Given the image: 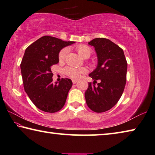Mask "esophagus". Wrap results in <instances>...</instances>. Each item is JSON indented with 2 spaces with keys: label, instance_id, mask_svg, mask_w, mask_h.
I'll return each mask as SVG.
<instances>
[{
  "label": "esophagus",
  "instance_id": "1",
  "mask_svg": "<svg viewBox=\"0 0 155 155\" xmlns=\"http://www.w3.org/2000/svg\"><path fill=\"white\" fill-rule=\"evenodd\" d=\"M72 82H73V84H76V83L78 82V80H72Z\"/></svg>",
  "mask_w": 155,
  "mask_h": 155
}]
</instances>
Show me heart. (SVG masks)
<instances>
[{"label": "heart", "mask_w": 155, "mask_h": 155, "mask_svg": "<svg viewBox=\"0 0 155 155\" xmlns=\"http://www.w3.org/2000/svg\"><path fill=\"white\" fill-rule=\"evenodd\" d=\"M78 52L79 53L80 55L83 57L84 58H87L90 57L91 54V49L88 46L86 45H79L76 47ZM69 51V48H64L60 51L58 54V60L61 62L64 61L66 56ZM87 69L85 67L81 68H76V67H67L64 69V72L65 74L69 77L73 78V79H78L81 77L82 74H85L87 73Z\"/></svg>", "instance_id": "1"}]
</instances>
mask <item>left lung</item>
Listing matches in <instances>:
<instances>
[{
    "label": "left lung",
    "instance_id": "obj_1",
    "mask_svg": "<svg viewBox=\"0 0 155 155\" xmlns=\"http://www.w3.org/2000/svg\"><path fill=\"white\" fill-rule=\"evenodd\" d=\"M98 58L96 69L89 74L94 82L88 84L85 93L86 104L94 112L110 110L123 93L127 82V62L123 49L105 38H96L88 42ZM100 81L95 86L96 80Z\"/></svg>",
    "mask_w": 155,
    "mask_h": 155
}]
</instances>
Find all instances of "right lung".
Returning a JSON list of instances; mask_svg holds the SVG:
<instances>
[{"label":"right lung","mask_w":155,"mask_h":155,"mask_svg":"<svg viewBox=\"0 0 155 155\" xmlns=\"http://www.w3.org/2000/svg\"><path fill=\"white\" fill-rule=\"evenodd\" d=\"M73 43L43 36L26 49L20 64L24 88L35 106L43 112H58L66 102L73 83L70 79L62 78L53 84L51 67L59 62L61 49Z\"/></svg>","instance_id":"obj_1"}]
</instances>
